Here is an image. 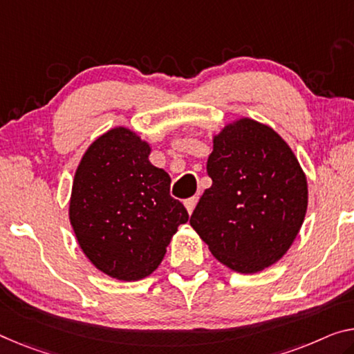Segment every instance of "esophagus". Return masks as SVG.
I'll use <instances>...</instances> for the list:
<instances>
[{
    "label": "esophagus",
    "instance_id": "esophagus-1",
    "mask_svg": "<svg viewBox=\"0 0 354 354\" xmlns=\"http://www.w3.org/2000/svg\"><path fill=\"white\" fill-rule=\"evenodd\" d=\"M196 203H198V198H189V199H187L185 201V207H187V212L189 215L193 214V210H194V207H196Z\"/></svg>",
    "mask_w": 354,
    "mask_h": 354
}]
</instances>
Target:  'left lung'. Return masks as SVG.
I'll use <instances>...</instances> for the list:
<instances>
[{
  "label": "left lung",
  "instance_id": "left-lung-1",
  "mask_svg": "<svg viewBox=\"0 0 354 354\" xmlns=\"http://www.w3.org/2000/svg\"><path fill=\"white\" fill-rule=\"evenodd\" d=\"M212 144V187L189 225L223 266L257 274L283 257L301 231L308 204L306 172L286 140L253 118L226 123Z\"/></svg>",
  "mask_w": 354,
  "mask_h": 354
}]
</instances>
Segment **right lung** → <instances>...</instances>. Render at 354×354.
I'll use <instances>...</instances> for the list:
<instances>
[{"mask_svg":"<svg viewBox=\"0 0 354 354\" xmlns=\"http://www.w3.org/2000/svg\"><path fill=\"white\" fill-rule=\"evenodd\" d=\"M150 151L138 133L115 127L90 144L74 174L68 212L75 239L90 263L117 280H142L158 269L188 221Z\"/></svg>","mask_w":354,"mask_h":354,"instance_id":"obj_1","label":"right lung"}]
</instances>
